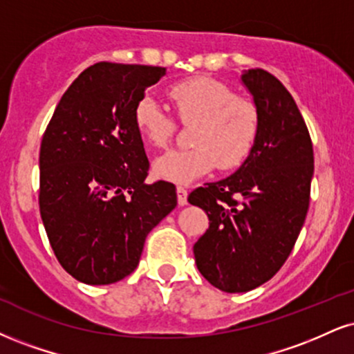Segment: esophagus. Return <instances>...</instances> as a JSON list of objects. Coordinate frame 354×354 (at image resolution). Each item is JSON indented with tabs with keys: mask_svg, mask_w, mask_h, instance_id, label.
<instances>
[{
	"mask_svg": "<svg viewBox=\"0 0 354 354\" xmlns=\"http://www.w3.org/2000/svg\"><path fill=\"white\" fill-rule=\"evenodd\" d=\"M176 194H178V204H180V206H185V204L188 203V189L183 188V186H178Z\"/></svg>",
	"mask_w": 354,
	"mask_h": 354,
	"instance_id": "esophagus-1",
	"label": "esophagus"
}]
</instances>
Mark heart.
<instances>
[{
  "label": "heart",
  "mask_w": 354,
  "mask_h": 354,
  "mask_svg": "<svg viewBox=\"0 0 354 354\" xmlns=\"http://www.w3.org/2000/svg\"><path fill=\"white\" fill-rule=\"evenodd\" d=\"M166 95L183 123L194 122V147L160 156L153 165L156 176L188 185L216 166L231 171L244 163L261 131V112L252 100L237 97L229 85L203 75L169 85ZM133 120L145 142L156 148L168 147L176 131L173 115L148 95L135 105Z\"/></svg>",
  "instance_id": "1"
}]
</instances>
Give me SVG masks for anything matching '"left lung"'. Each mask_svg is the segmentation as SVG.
<instances>
[{"label": "left lung", "instance_id": "8db88e82", "mask_svg": "<svg viewBox=\"0 0 354 354\" xmlns=\"http://www.w3.org/2000/svg\"><path fill=\"white\" fill-rule=\"evenodd\" d=\"M242 82L261 112L252 151L225 180L194 189L209 229L194 244L204 279L227 293L270 280L290 255L305 223L313 178V145L295 100L279 79L249 69Z\"/></svg>", "mask_w": 354, "mask_h": 354}]
</instances>
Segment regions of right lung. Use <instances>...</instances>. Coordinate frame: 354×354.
<instances>
[{"mask_svg":"<svg viewBox=\"0 0 354 354\" xmlns=\"http://www.w3.org/2000/svg\"><path fill=\"white\" fill-rule=\"evenodd\" d=\"M165 67L97 62L67 88L42 135L39 211L50 247L79 282L109 285L138 266L148 232L176 207L171 183L147 185L135 105Z\"/></svg>","mask_w":354,"mask_h":354,"instance_id":"right-lung-1","label":"right lung"}]
</instances>
